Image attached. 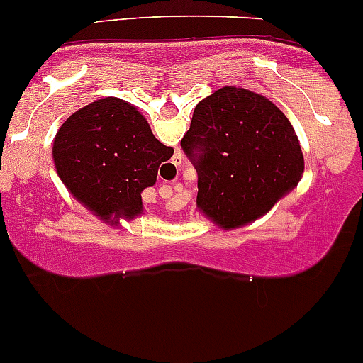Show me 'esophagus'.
Segmentation results:
<instances>
[{"label":"esophagus","mask_w":363,"mask_h":363,"mask_svg":"<svg viewBox=\"0 0 363 363\" xmlns=\"http://www.w3.org/2000/svg\"><path fill=\"white\" fill-rule=\"evenodd\" d=\"M179 164H181V156H175V161H174V167L177 168Z\"/></svg>","instance_id":"1"}]
</instances>
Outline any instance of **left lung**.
I'll list each match as a JSON object with an SVG mask.
<instances>
[{
  "mask_svg": "<svg viewBox=\"0 0 363 363\" xmlns=\"http://www.w3.org/2000/svg\"><path fill=\"white\" fill-rule=\"evenodd\" d=\"M181 147L199 174L196 207L223 230L264 216L305 170L289 118L241 86H223L200 101Z\"/></svg>",
  "mask_w": 363,
  "mask_h": 363,
  "instance_id": "1",
  "label": "left lung"
}]
</instances>
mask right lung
I'll return each mask as SVG.
<instances>
[{
    "instance_id": "add662e5",
    "label": "right lung",
    "mask_w": 363,
    "mask_h": 363,
    "mask_svg": "<svg viewBox=\"0 0 363 363\" xmlns=\"http://www.w3.org/2000/svg\"><path fill=\"white\" fill-rule=\"evenodd\" d=\"M172 154L147 118L118 97L77 110L52 142V163L65 188L110 225L142 216V191L156 184L157 168Z\"/></svg>"
}]
</instances>
